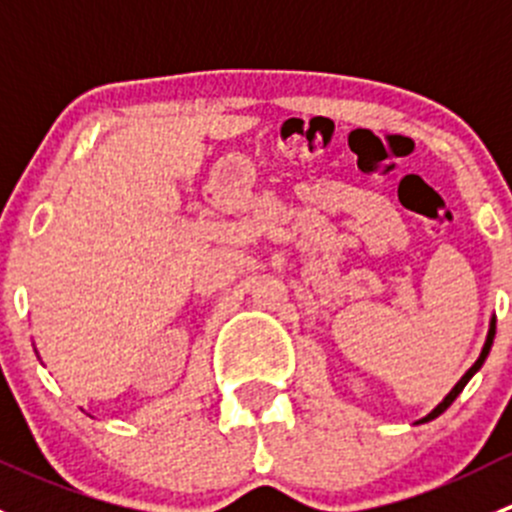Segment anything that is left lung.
Instances as JSON below:
<instances>
[{
  "instance_id": "obj_1",
  "label": "left lung",
  "mask_w": 512,
  "mask_h": 512,
  "mask_svg": "<svg viewBox=\"0 0 512 512\" xmlns=\"http://www.w3.org/2000/svg\"><path fill=\"white\" fill-rule=\"evenodd\" d=\"M493 339H495V317H490L488 337H485V344H483V349H480V356H478V359H476V364H473V366H471V369H468V371H466V374H463V376H461V379H458V384H456V386H453V389H451V391H448V394H446V399H443V401H441V404H438V406H436V409H433V411H431V414H426V416H423V418H421V421H416V423H428V421H433V418H438V416H441V414H443V411H446V409H448V406H451V404H453V401H456V399H458V394H461V391H463V386H466V384H468V381H471V379H473V376H476V374H478V371H480V366H483V361H485V359H488V354H490V347H493Z\"/></svg>"
}]
</instances>
